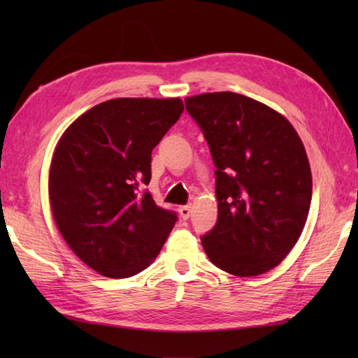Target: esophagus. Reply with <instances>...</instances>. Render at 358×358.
<instances>
[{"instance_id": "obj_1", "label": "esophagus", "mask_w": 358, "mask_h": 358, "mask_svg": "<svg viewBox=\"0 0 358 358\" xmlns=\"http://www.w3.org/2000/svg\"><path fill=\"white\" fill-rule=\"evenodd\" d=\"M178 212H180V217H181V218L187 220L189 217H191V212H192L191 204H186V206H180V208H178Z\"/></svg>"}]
</instances>
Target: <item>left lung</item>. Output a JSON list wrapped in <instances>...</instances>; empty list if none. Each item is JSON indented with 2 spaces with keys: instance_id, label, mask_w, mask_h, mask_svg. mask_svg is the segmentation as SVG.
<instances>
[{
  "instance_id": "obj_1",
  "label": "left lung",
  "mask_w": 358,
  "mask_h": 358,
  "mask_svg": "<svg viewBox=\"0 0 358 358\" xmlns=\"http://www.w3.org/2000/svg\"><path fill=\"white\" fill-rule=\"evenodd\" d=\"M185 103L217 167L218 218L201 245L232 275L268 272L306 224L313 175L305 146L283 115L249 96L212 92Z\"/></svg>"
}]
</instances>
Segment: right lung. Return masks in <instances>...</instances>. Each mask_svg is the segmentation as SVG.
Listing matches in <instances>:
<instances>
[{
	"instance_id": "add662e5",
	"label": "right lung",
	"mask_w": 358,
	"mask_h": 358,
	"mask_svg": "<svg viewBox=\"0 0 358 358\" xmlns=\"http://www.w3.org/2000/svg\"><path fill=\"white\" fill-rule=\"evenodd\" d=\"M185 110L180 98H115L66 129L52 157L53 220L81 262L127 278L155 260L178 217L155 204L152 149Z\"/></svg>"
}]
</instances>
